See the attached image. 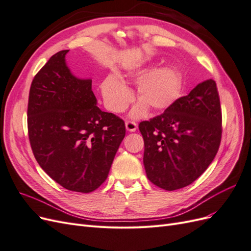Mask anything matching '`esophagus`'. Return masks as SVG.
Wrapping results in <instances>:
<instances>
[{
  "mask_svg": "<svg viewBox=\"0 0 251 251\" xmlns=\"http://www.w3.org/2000/svg\"><path fill=\"white\" fill-rule=\"evenodd\" d=\"M126 127L128 132H135L136 130H137V124H136L135 121L127 120V121H126Z\"/></svg>",
  "mask_w": 251,
  "mask_h": 251,
  "instance_id": "esophagus-1",
  "label": "esophagus"
}]
</instances>
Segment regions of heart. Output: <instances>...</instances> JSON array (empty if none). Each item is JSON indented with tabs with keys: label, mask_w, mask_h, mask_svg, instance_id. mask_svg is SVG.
I'll return each mask as SVG.
<instances>
[{
	"label": "heart",
	"mask_w": 251,
	"mask_h": 251,
	"mask_svg": "<svg viewBox=\"0 0 251 251\" xmlns=\"http://www.w3.org/2000/svg\"><path fill=\"white\" fill-rule=\"evenodd\" d=\"M137 98L140 100L131 112V116H143L150 107L155 112L169 109L181 93V78L171 67H160L147 73L146 68H133L126 74L110 75L101 83V93L105 105L113 113L124 112L133 100L127 82H138Z\"/></svg>",
	"instance_id": "b5f03b06"
}]
</instances>
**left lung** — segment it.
Masks as SVG:
<instances>
[{
	"label": "left lung",
	"instance_id": "obj_1",
	"mask_svg": "<svg viewBox=\"0 0 251 251\" xmlns=\"http://www.w3.org/2000/svg\"><path fill=\"white\" fill-rule=\"evenodd\" d=\"M148 179L165 191L192 184L214 160L222 137L216 81L207 79L149 121H141Z\"/></svg>",
	"mask_w": 251,
	"mask_h": 251
}]
</instances>
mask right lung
Returning <instances> with one entry per match:
<instances>
[{
  "label": "right lung",
  "instance_id": "obj_1",
  "mask_svg": "<svg viewBox=\"0 0 251 251\" xmlns=\"http://www.w3.org/2000/svg\"><path fill=\"white\" fill-rule=\"evenodd\" d=\"M68 51L52 55L32 80L29 141L37 163L59 185L91 193L107 179L126 126L115 114L97 107L92 80L71 73Z\"/></svg>",
  "mask_w": 251,
  "mask_h": 251
}]
</instances>
